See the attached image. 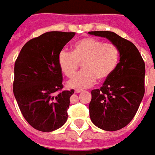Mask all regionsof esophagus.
Here are the masks:
<instances>
[{"instance_id":"34e87169","label":"esophagus","mask_w":155,"mask_h":155,"mask_svg":"<svg viewBox=\"0 0 155 155\" xmlns=\"http://www.w3.org/2000/svg\"><path fill=\"white\" fill-rule=\"evenodd\" d=\"M82 92V91H80V90H78V91H75V93L76 94H78V93Z\"/></svg>"}]
</instances>
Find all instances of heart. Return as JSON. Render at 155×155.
<instances>
[{
  "mask_svg": "<svg viewBox=\"0 0 155 155\" xmlns=\"http://www.w3.org/2000/svg\"><path fill=\"white\" fill-rule=\"evenodd\" d=\"M120 58V51L115 44L93 38H85L72 45L71 52L60 51L58 58L59 68L67 78H72L80 64L83 71L69 81L71 89L83 90L91 87L97 79H108L115 71Z\"/></svg>",
  "mask_w": 155,
  "mask_h": 155,
  "instance_id": "obj_1",
  "label": "heart"
}]
</instances>
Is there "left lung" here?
Masks as SVG:
<instances>
[{
    "label": "left lung",
    "mask_w": 155,
    "mask_h": 155,
    "mask_svg": "<svg viewBox=\"0 0 155 155\" xmlns=\"http://www.w3.org/2000/svg\"><path fill=\"white\" fill-rule=\"evenodd\" d=\"M115 44L120 60L115 71L100 89L91 91L89 104L91 122L106 131L127 126L135 116L145 93V63L136 46L116 33L109 31L89 32Z\"/></svg>",
    "instance_id": "8db88e82"
}]
</instances>
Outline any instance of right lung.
<instances>
[{"mask_svg": "<svg viewBox=\"0 0 155 155\" xmlns=\"http://www.w3.org/2000/svg\"><path fill=\"white\" fill-rule=\"evenodd\" d=\"M76 33L47 32L30 39L15 64L13 91L21 114L35 129L54 131L65 123L70 97L62 91V71L58 58Z\"/></svg>", "mask_w": 155, "mask_h": 155, "instance_id": "1", "label": "right lung"}]
</instances>
